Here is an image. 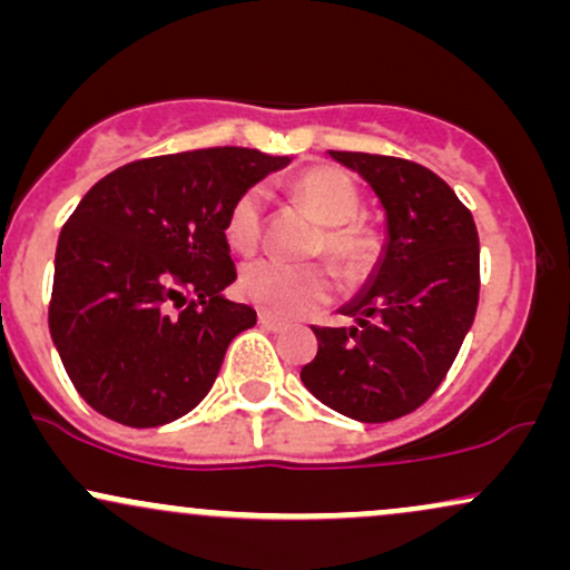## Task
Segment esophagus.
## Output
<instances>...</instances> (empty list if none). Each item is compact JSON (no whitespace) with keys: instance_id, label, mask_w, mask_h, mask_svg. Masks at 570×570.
<instances>
[{"instance_id":"esophagus-1","label":"esophagus","mask_w":570,"mask_h":570,"mask_svg":"<svg viewBox=\"0 0 570 570\" xmlns=\"http://www.w3.org/2000/svg\"><path fill=\"white\" fill-rule=\"evenodd\" d=\"M259 326H263V330H271V332H284L286 330V324L281 322V318L271 316V313H259Z\"/></svg>"}]
</instances>
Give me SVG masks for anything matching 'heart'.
<instances>
[{
    "mask_svg": "<svg viewBox=\"0 0 570 570\" xmlns=\"http://www.w3.org/2000/svg\"><path fill=\"white\" fill-rule=\"evenodd\" d=\"M292 198L324 225L322 252L345 278H362L381 252V238L367 222L356 217L362 198L343 171L330 166L299 174L289 187ZM265 198L259 189L240 193L227 212L225 238L233 252L252 254L263 238ZM238 292L246 303L273 316L292 318L322 305L332 294V278L324 267H292L278 259H257L240 271Z\"/></svg>",
    "mask_w": 570,
    "mask_h": 570,
    "instance_id": "heart-1",
    "label": "heart"
}]
</instances>
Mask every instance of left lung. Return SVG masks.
Masks as SVG:
<instances>
[{
  "mask_svg": "<svg viewBox=\"0 0 570 570\" xmlns=\"http://www.w3.org/2000/svg\"><path fill=\"white\" fill-rule=\"evenodd\" d=\"M385 212L383 257L340 307L356 326H313L318 353L299 377L318 402L362 423L410 415L440 389L480 299V238L448 181L404 158L335 153Z\"/></svg>",
  "mask_w": 570,
  "mask_h": 570,
  "instance_id": "left-lung-1",
  "label": "left lung"
}]
</instances>
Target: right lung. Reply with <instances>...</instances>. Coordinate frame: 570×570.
I'll return each instance as SVG.
<instances>
[{"mask_svg":"<svg viewBox=\"0 0 570 570\" xmlns=\"http://www.w3.org/2000/svg\"><path fill=\"white\" fill-rule=\"evenodd\" d=\"M289 166L212 147L134 160L75 208L56 248L48 324L77 394L130 429L203 402L235 335L257 324L235 281L225 219L240 193Z\"/></svg>","mask_w":570,"mask_h":570,"instance_id":"add662e5","label":"right lung"}]
</instances>
